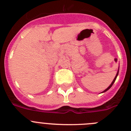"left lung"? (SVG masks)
<instances>
[{
    "label": "left lung",
    "mask_w": 131,
    "mask_h": 131,
    "mask_svg": "<svg viewBox=\"0 0 131 131\" xmlns=\"http://www.w3.org/2000/svg\"><path fill=\"white\" fill-rule=\"evenodd\" d=\"M118 73H119V71H118L117 73L116 76H115V78H114V79H113V81H112V84H110V86H108V87H107V89H106V90H105V91H103V92H106V91H107V90H109V89H110V88H111V87H112V85H113V83H114V82H115V79H116V78H117V75H118Z\"/></svg>",
    "instance_id": "1"
}]
</instances>
